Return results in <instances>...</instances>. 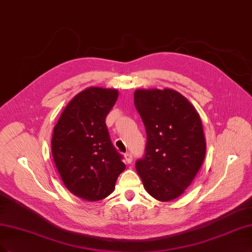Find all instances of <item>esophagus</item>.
I'll return each instance as SVG.
<instances>
[{
  "instance_id": "34e87169",
  "label": "esophagus",
  "mask_w": 252,
  "mask_h": 252,
  "mask_svg": "<svg viewBox=\"0 0 252 252\" xmlns=\"http://www.w3.org/2000/svg\"><path fill=\"white\" fill-rule=\"evenodd\" d=\"M124 156H125L126 162H127V163H131V161H132V154L130 153V152H126V153L124 154Z\"/></svg>"
}]
</instances>
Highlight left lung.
<instances>
[{
    "label": "left lung",
    "mask_w": 252,
    "mask_h": 252,
    "mask_svg": "<svg viewBox=\"0 0 252 252\" xmlns=\"http://www.w3.org/2000/svg\"><path fill=\"white\" fill-rule=\"evenodd\" d=\"M134 105L145 125V154L135 162L152 197L170 201L192 184L205 156V138L197 111L173 90H137Z\"/></svg>",
    "instance_id": "1"
}]
</instances>
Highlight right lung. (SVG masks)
<instances>
[{
  "mask_svg": "<svg viewBox=\"0 0 252 252\" xmlns=\"http://www.w3.org/2000/svg\"><path fill=\"white\" fill-rule=\"evenodd\" d=\"M117 99V90L86 89L67 104L54 127L52 154L59 175L71 193L85 200L110 195L125 170L105 123Z\"/></svg>",
  "mask_w": 252,
  "mask_h": 252,
  "instance_id": "obj_1",
  "label": "right lung"
}]
</instances>
